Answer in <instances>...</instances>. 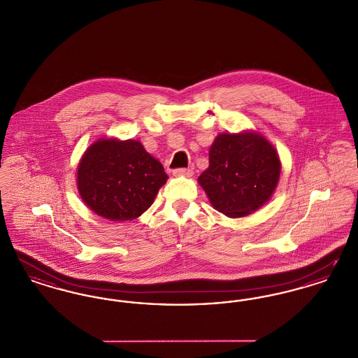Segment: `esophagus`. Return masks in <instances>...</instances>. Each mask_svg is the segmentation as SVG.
Masks as SVG:
<instances>
[{
  "label": "esophagus",
  "instance_id": "esophagus-1",
  "mask_svg": "<svg viewBox=\"0 0 358 358\" xmlns=\"http://www.w3.org/2000/svg\"><path fill=\"white\" fill-rule=\"evenodd\" d=\"M173 176L176 177H192L193 176V168H182V169H174Z\"/></svg>",
  "mask_w": 358,
  "mask_h": 358
}]
</instances>
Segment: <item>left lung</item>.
<instances>
[{
	"label": "left lung",
	"instance_id": "left-lung-1",
	"mask_svg": "<svg viewBox=\"0 0 358 358\" xmlns=\"http://www.w3.org/2000/svg\"><path fill=\"white\" fill-rule=\"evenodd\" d=\"M282 171L273 143L257 131L222 133L209 149V166L199 177L212 206L228 217H244L271 197Z\"/></svg>",
	"mask_w": 358,
	"mask_h": 358
}]
</instances>
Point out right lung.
Wrapping results in <instances>:
<instances>
[{
	"mask_svg": "<svg viewBox=\"0 0 358 358\" xmlns=\"http://www.w3.org/2000/svg\"><path fill=\"white\" fill-rule=\"evenodd\" d=\"M168 174L136 139L99 138L78 165L79 194L94 213L110 222L139 217L153 204Z\"/></svg>",
	"mask_w": 358,
	"mask_h": 358,
	"instance_id": "1",
	"label": "right lung"
}]
</instances>
